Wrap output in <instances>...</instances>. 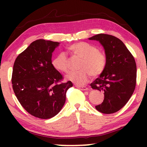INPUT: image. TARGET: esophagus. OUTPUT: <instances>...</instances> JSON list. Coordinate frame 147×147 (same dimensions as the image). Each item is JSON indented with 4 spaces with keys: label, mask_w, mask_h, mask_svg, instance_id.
<instances>
[{
    "label": "esophagus",
    "mask_w": 147,
    "mask_h": 147,
    "mask_svg": "<svg viewBox=\"0 0 147 147\" xmlns=\"http://www.w3.org/2000/svg\"><path fill=\"white\" fill-rule=\"evenodd\" d=\"M75 86L77 88H79L80 90H88V88L86 86H78V85H76Z\"/></svg>",
    "instance_id": "esophagus-1"
}]
</instances>
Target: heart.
Listing matches in <instances>:
<instances>
[{
  "label": "heart",
  "instance_id": "b5f03b06",
  "mask_svg": "<svg viewBox=\"0 0 147 147\" xmlns=\"http://www.w3.org/2000/svg\"><path fill=\"white\" fill-rule=\"evenodd\" d=\"M68 50L74 56L82 61L79 63V71L70 72L67 79L77 85H83L88 81L90 75L98 77L104 72L107 63L105 52L97 49L95 45L88 42L79 41L69 45ZM52 65L57 70L63 72L69 71V61L66 54L60 52L53 59Z\"/></svg>",
  "mask_w": 147,
  "mask_h": 147
}]
</instances>
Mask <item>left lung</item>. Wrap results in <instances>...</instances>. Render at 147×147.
<instances>
[{
    "mask_svg": "<svg viewBox=\"0 0 147 147\" xmlns=\"http://www.w3.org/2000/svg\"><path fill=\"white\" fill-rule=\"evenodd\" d=\"M89 39L100 42L107 57L104 72L90 84L92 88L104 94L103 102L95 108L102 113H114L126 105L136 88V61L124 43L117 37L99 34Z\"/></svg>",
    "mask_w": 147,
    "mask_h": 147,
    "instance_id": "1",
    "label": "left lung"
}]
</instances>
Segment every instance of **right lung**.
I'll list each match as a JSON object with an SVG mask.
<instances>
[{
	"label": "right lung",
	"instance_id": "right-lung-1",
	"mask_svg": "<svg viewBox=\"0 0 147 147\" xmlns=\"http://www.w3.org/2000/svg\"><path fill=\"white\" fill-rule=\"evenodd\" d=\"M58 42L38 39L18 55L13 66L11 84L15 95L27 112L41 119L59 113L72 86L52 63Z\"/></svg>",
	"mask_w": 147,
	"mask_h": 147
}]
</instances>
